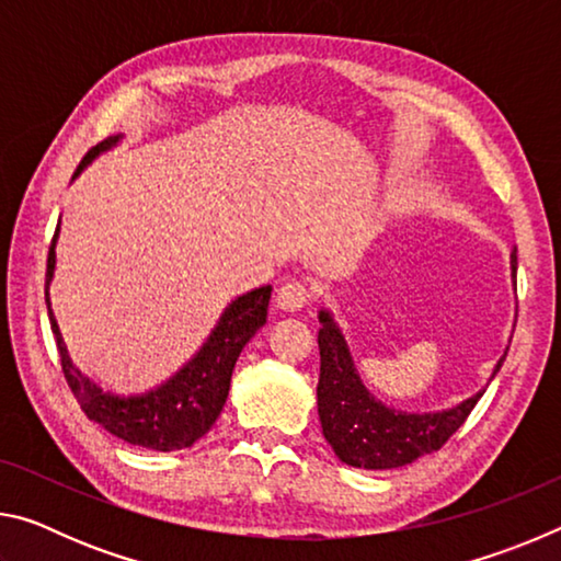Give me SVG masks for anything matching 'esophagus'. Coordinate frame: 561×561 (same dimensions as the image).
Here are the masks:
<instances>
[{"label": "esophagus", "mask_w": 561, "mask_h": 561, "mask_svg": "<svg viewBox=\"0 0 561 561\" xmlns=\"http://www.w3.org/2000/svg\"><path fill=\"white\" fill-rule=\"evenodd\" d=\"M309 301V287L301 282L282 284L277 291V307L284 311H299Z\"/></svg>", "instance_id": "34e87169"}]
</instances>
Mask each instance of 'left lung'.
I'll list each match as a JSON object with an SVG mask.
<instances>
[{
    "instance_id": "left-lung-1",
    "label": "left lung",
    "mask_w": 561,
    "mask_h": 561,
    "mask_svg": "<svg viewBox=\"0 0 561 561\" xmlns=\"http://www.w3.org/2000/svg\"><path fill=\"white\" fill-rule=\"evenodd\" d=\"M512 277L517 274V254H510ZM319 356L321 371L317 386L319 421L327 443L341 462L364 470L403 468L421 455L440 450L445 440L460 428L480 401L485 388L462 403L433 413H408L386 405L368 391L356 371L344 334L329 309L319 311ZM510 348V346H507ZM507 351L492 368L495 378Z\"/></svg>"
}]
</instances>
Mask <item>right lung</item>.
Here are the masks:
<instances>
[{"instance_id":"1","label":"right lung","mask_w":561,"mask_h":561,"mask_svg":"<svg viewBox=\"0 0 561 561\" xmlns=\"http://www.w3.org/2000/svg\"><path fill=\"white\" fill-rule=\"evenodd\" d=\"M123 136H111L103 144L93 146L81 165L76 168L73 178L83 173V168L93 163V158L106 153L113 146H118ZM61 222L56 225L54 240L49 247V260H46V309H49L51 331L56 336V346L61 354V368L69 383L71 393L79 401L81 411L89 415V421L99 423L111 435L126 440L130 445H140L148 450H183L190 448L195 440L213 428L217 415L222 413V405L230 393V381L237 358L257 331L267 324V307L272 297V287H260L242 294L230 301L222 311L220 321L210 331L201 351L187 360V364L175 371L156 388L146 393L118 396L103 388L81 374L73 366V360L66 351L59 324H56L49 287L56 267V240H59Z\"/></svg>"}]
</instances>
